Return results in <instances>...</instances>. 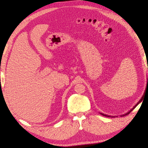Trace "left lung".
<instances>
[{"instance_id":"obj_1","label":"left lung","mask_w":148,"mask_h":148,"mask_svg":"<svg viewBox=\"0 0 148 148\" xmlns=\"http://www.w3.org/2000/svg\"><path fill=\"white\" fill-rule=\"evenodd\" d=\"M147 84H148V78L147 79ZM142 100H143V97H141V99L140 100V101H139L138 103H137V104L135 106H134L133 107V108L130 110L129 112H127V114H124V115H120V116H122H122H124V115H127V114H130V112H131V111H132L134 109H135V107L139 104H140V103L142 101ZM102 115H103V116H105V117H115V116H114V117H113V116H111V115H106V114H102V113H100Z\"/></svg>"}]
</instances>
